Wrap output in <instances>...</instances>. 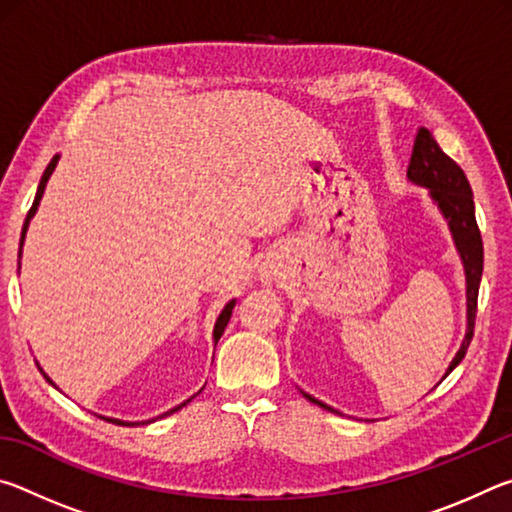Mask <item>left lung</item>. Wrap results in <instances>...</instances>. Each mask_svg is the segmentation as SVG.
Masks as SVG:
<instances>
[{
  "mask_svg": "<svg viewBox=\"0 0 512 512\" xmlns=\"http://www.w3.org/2000/svg\"><path fill=\"white\" fill-rule=\"evenodd\" d=\"M406 178L409 183L424 187L429 192L431 203L438 207V212L443 214L447 221V228L452 232L456 253L463 262L465 271V339L458 348L456 357L449 363L445 377L452 372L458 363L463 361L467 348H470L472 334H474V318H476V298H479V284L483 273V241L479 225H476L474 216V198L472 187L467 183L463 169L449 158V155L440 149L438 142L433 140V135L427 128H420L418 137H415L413 153L409 169H406ZM443 377V379H445ZM309 402L323 406L327 411L339 413L332 406L316 400L309 393L300 391Z\"/></svg>",
  "mask_w": 512,
  "mask_h": 512,
  "instance_id": "1",
  "label": "left lung"
}]
</instances>
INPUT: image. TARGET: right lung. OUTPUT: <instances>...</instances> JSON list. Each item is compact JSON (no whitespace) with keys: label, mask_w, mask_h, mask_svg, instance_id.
Wrapping results in <instances>:
<instances>
[{"label":"right lung","mask_w":512,"mask_h":512,"mask_svg":"<svg viewBox=\"0 0 512 512\" xmlns=\"http://www.w3.org/2000/svg\"><path fill=\"white\" fill-rule=\"evenodd\" d=\"M58 158L60 155H54V158H51V162L47 164V169H45V173H42V178H40V185H38V192H36V198H33V205H31V210H29V214H27V221H24V228H22V237H20V253H17V257L22 259V246H24V239H27V230H29V223H31V219L33 216H36V212H38V205H40V201H42V194H45V187H47V183H49V178H51V173H54V169H56V164H58ZM17 266H20V262H17ZM235 302L237 300H230L228 305H225L223 309H221V314H219V318H216V323H214V332H212V339H214V348H216V343H219V339L223 336V329L228 327V320H230V316H232V309H235ZM40 372L42 375H45V379L49 381L51 386H56L54 381L49 379V375L45 370L40 368ZM189 400H192V397H189ZM187 400V402H189ZM187 402H183V404H178V406H173L171 411H167V413H162V415H158V418H164V415H171V413H176V411H180L183 409V406L187 404ZM101 420H108V422H112V424H126V427H131V424H151V422H155L158 418H153V420H146V422H126V420H117V418H106V415H99Z\"/></svg>","instance_id":"1"}]
</instances>
